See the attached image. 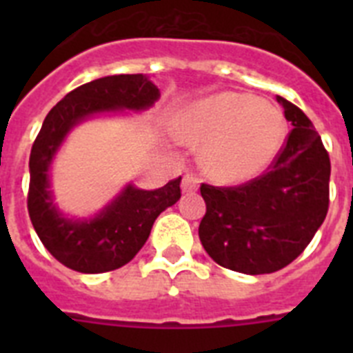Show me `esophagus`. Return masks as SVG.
I'll return each instance as SVG.
<instances>
[{"label": "esophagus", "mask_w": 353, "mask_h": 353, "mask_svg": "<svg viewBox=\"0 0 353 353\" xmlns=\"http://www.w3.org/2000/svg\"><path fill=\"white\" fill-rule=\"evenodd\" d=\"M199 187V180L196 179L194 174H185L182 180V191L183 192H194L198 191Z\"/></svg>", "instance_id": "1"}]
</instances>
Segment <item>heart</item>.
Wrapping results in <instances>:
<instances>
[{
  "label": "heart",
  "instance_id": "obj_1",
  "mask_svg": "<svg viewBox=\"0 0 353 353\" xmlns=\"http://www.w3.org/2000/svg\"><path fill=\"white\" fill-rule=\"evenodd\" d=\"M174 132L187 145H203V164L215 179L244 180L276 157L285 139V118L270 102L221 92L183 109Z\"/></svg>",
  "mask_w": 353,
  "mask_h": 353
}]
</instances>
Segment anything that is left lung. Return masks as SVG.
I'll return each instance as SVG.
<instances>
[{
	"instance_id": "left-lung-1",
	"label": "left lung",
	"mask_w": 353,
	"mask_h": 353,
	"mask_svg": "<svg viewBox=\"0 0 353 353\" xmlns=\"http://www.w3.org/2000/svg\"><path fill=\"white\" fill-rule=\"evenodd\" d=\"M277 102L293 129L267 171L240 185L199 187L207 203L198 230L205 251L224 269L251 276L292 263L329 210L325 146L297 105L283 97Z\"/></svg>"
}]
</instances>
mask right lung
Masks as SVG:
<instances>
[{
    "label": "right lung",
    "mask_w": 353,
    "mask_h": 353,
    "mask_svg": "<svg viewBox=\"0 0 353 353\" xmlns=\"http://www.w3.org/2000/svg\"><path fill=\"white\" fill-rule=\"evenodd\" d=\"M161 93L143 74H120L72 90L49 111L31 146L28 212L37 235L65 267L83 274H101L129 263L145 245L161 212L180 198L182 176L155 191L127 185L93 219H67L52 203L49 168L74 125L97 113L118 109L143 111Z\"/></svg>",
    "instance_id": "right-lung-1"
}]
</instances>
